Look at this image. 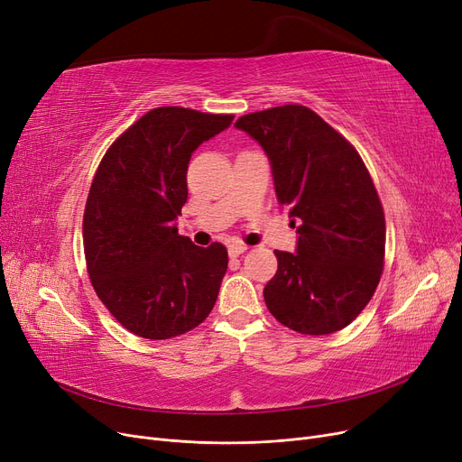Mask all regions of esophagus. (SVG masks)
Segmentation results:
<instances>
[{"mask_svg":"<svg viewBox=\"0 0 462 462\" xmlns=\"http://www.w3.org/2000/svg\"><path fill=\"white\" fill-rule=\"evenodd\" d=\"M247 249H249V247L244 245V244H232V245H228V254L234 258V256L244 254Z\"/></svg>","mask_w":462,"mask_h":462,"instance_id":"1","label":"esophagus"}]
</instances>
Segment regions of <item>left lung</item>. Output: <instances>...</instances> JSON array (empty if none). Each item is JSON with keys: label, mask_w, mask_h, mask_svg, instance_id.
<instances>
[{"label": "left lung", "mask_w": 462, "mask_h": 462, "mask_svg": "<svg viewBox=\"0 0 462 462\" xmlns=\"http://www.w3.org/2000/svg\"><path fill=\"white\" fill-rule=\"evenodd\" d=\"M265 152L279 204L290 209L296 253L275 251L279 268L263 300L303 335L346 328L371 301L385 253V218L354 145L307 106L284 105L236 121Z\"/></svg>", "instance_id": "8db88e82"}]
</instances>
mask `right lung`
I'll use <instances>...</instances> for the list:
<instances>
[{"label": "right lung", "instance_id": "right-lung-1", "mask_svg": "<svg viewBox=\"0 0 462 462\" xmlns=\"http://www.w3.org/2000/svg\"><path fill=\"white\" fill-rule=\"evenodd\" d=\"M232 114L161 106L121 134L97 168L84 211V254L97 296L131 333L162 341L202 324L228 268L221 244L178 234L187 168Z\"/></svg>", "mask_w": 462, "mask_h": 462}]
</instances>
